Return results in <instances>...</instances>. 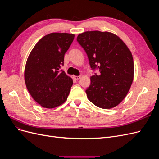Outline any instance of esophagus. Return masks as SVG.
I'll return each mask as SVG.
<instances>
[{"mask_svg":"<svg viewBox=\"0 0 159 159\" xmlns=\"http://www.w3.org/2000/svg\"><path fill=\"white\" fill-rule=\"evenodd\" d=\"M73 78H74V80H78L79 79H80V78H81V76H80V75H78V76H77V75H74V76L73 77Z\"/></svg>","mask_w":159,"mask_h":159,"instance_id":"34e87169","label":"esophagus"}]
</instances>
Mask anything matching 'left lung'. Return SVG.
<instances>
[{"instance_id":"8db88e82","label":"left lung","mask_w":159,"mask_h":159,"mask_svg":"<svg viewBox=\"0 0 159 159\" xmlns=\"http://www.w3.org/2000/svg\"><path fill=\"white\" fill-rule=\"evenodd\" d=\"M77 41L88 55L92 70L85 90L88 98L97 107L111 109L125 98L133 80L134 64L131 51L117 36L108 32L80 34Z\"/></svg>"}]
</instances>
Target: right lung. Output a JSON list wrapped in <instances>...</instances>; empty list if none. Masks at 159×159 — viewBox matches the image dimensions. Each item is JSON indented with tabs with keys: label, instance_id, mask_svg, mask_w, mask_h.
<instances>
[{
	"label": "right lung",
	"instance_id": "add662e5",
	"mask_svg": "<svg viewBox=\"0 0 159 159\" xmlns=\"http://www.w3.org/2000/svg\"><path fill=\"white\" fill-rule=\"evenodd\" d=\"M74 38L72 34H49L38 42L28 57L25 71L26 88L43 107L59 106L70 93L73 81L61 67Z\"/></svg>",
	"mask_w": 159,
	"mask_h": 159
}]
</instances>
